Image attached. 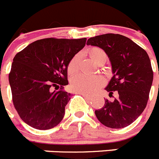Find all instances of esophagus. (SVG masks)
Wrapping results in <instances>:
<instances>
[{"instance_id":"34e87169","label":"esophagus","mask_w":159,"mask_h":159,"mask_svg":"<svg viewBox=\"0 0 159 159\" xmlns=\"http://www.w3.org/2000/svg\"><path fill=\"white\" fill-rule=\"evenodd\" d=\"M79 94H80V95H82L83 96H84V98H86V99H90V95H87V94L82 93V92H79Z\"/></svg>"}]
</instances>
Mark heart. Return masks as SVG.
Returning <instances> with one entry per match:
<instances>
[{"mask_svg": "<svg viewBox=\"0 0 159 159\" xmlns=\"http://www.w3.org/2000/svg\"><path fill=\"white\" fill-rule=\"evenodd\" d=\"M89 57L96 64H104L107 60V56L104 50L98 47H92L88 50ZM79 63V57L75 56L70 60L67 71L69 74H73L76 71L77 64ZM103 79L98 75L87 76V75H78L72 78L71 82V88L75 92H82L84 94H92L95 92L103 84Z\"/></svg>", "mask_w": 159, "mask_h": 159, "instance_id": "1", "label": "heart"}]
</instances>
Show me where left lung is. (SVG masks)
<instances>
[{"label":"left lung","instance_id":"8db88e82","mask_svg":"<svg viewBox=\"0 0 159 159\" xmlns=\"http://www.w3.org/2000/svg\"><path fill=\"white\" fill-rule=\"evenodd\" d=\"M88 45L96 46L107 55L113 76L105 88L109 95L117 91L114 101L95 110L97 119L110 128H123L143 113L147 107L153 82V71L148 54L128 37L108 34L91 37Z\"/></svg>","mask_w":159,"mask_h":159}]
</instances>
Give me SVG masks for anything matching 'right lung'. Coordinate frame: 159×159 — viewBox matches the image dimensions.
<instances>
[{
    "mask_svg": "<svg viewBox=\"0 0 159 159\" xmlns=\"http://www.w3.org/2000/svg\"><path fill=\"white\" fill-rule=\"evenodd\" d=\"M86 40L42 39L15 56L8 80L13 105L25 123L37 130H48L61 122L71 99V94L63 91L68 84L67 66Z\"/></svg>",
    "mask_w": 159,
    "mask_h": 159,
    "instance_id": "add662e5",
    "label": "right lung"
}]
</instances>
